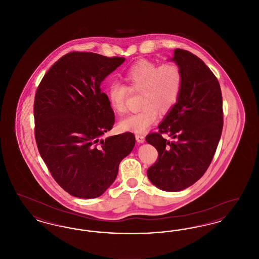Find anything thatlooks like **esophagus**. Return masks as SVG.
Returning a JSON list of instances; mask_svg holds the SVG:
<instances>
[{"label": "esophagus", "instance_id": "34e87169", "mask_svg": "<svg viewBox=\"0 0 259 259\" xmlns=\"http://www.w3.org/2000/svg\"><path fill=\"white\" fill-rule=\"evenodd\" d=\"M136 140L139 144H143L145 142V136L140 135V134H137L136 135Z\"/></svg>", "mask_w": 259, "mask_h": 259}]
</instances>
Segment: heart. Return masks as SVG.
Segmentation results:
<instances>
[{"instance_id":"b5f03b06","label":"heart","mask_w":259,"mask_h":259,"mask_svg":"<svg viewBox=\"0 0 259 259\" xmlns=\"http://www.w3.org/2000/svg\"><path fill=\"white\" fill-rule=\"evenodd\" d=\"M127 87L112 82L108 89L111 109L123 114L127 109L130 91L141 92L142 110L132 113L119 122L124 132L145 133L158 119V112L167 114L180 98L183 87V73L174 62L158 65L148 60L136 62L122 74Z\"/></svg>"}]
</instances>
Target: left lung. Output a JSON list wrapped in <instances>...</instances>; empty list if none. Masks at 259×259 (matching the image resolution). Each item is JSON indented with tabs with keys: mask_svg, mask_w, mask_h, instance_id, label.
<instances>
[{
	"mask_svg": "<svg viewBox=\"0 0 259 259\" xmlns=\"http://www.w3.org/2000/svg\"><path fill=\"white\" fill-rule=\"evenodd\" d=\"M171 60L183 73L181 95L159 131L146 141L158 151V159L148 168L149 181L161 190L176 192L195 184L209 168L221 140L223 111L219 80L204 62L180 49Z\"/></svg>",
	"mask_w": 259,
	"mask_h": 259,
	"instance_id": "obj_1",
	"label": "left lung"
}]
</instances>
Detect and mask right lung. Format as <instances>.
<instances>
[{
  "instance_id": "obj_1",
  "label": "right lung",
  "mask_w": 259,
  "mask_h": 259,
  "mask_svg": "<svg viewBox=\"0 0 259 259\" xmlns=\"http://www.w3.org/2000/svg\"><path fill=\"white\" fill-rule=\"evenodd\" d=\"M124 60L70 52L52 65L37 87L34 117L38 152L56 183L74 197L101 196L135 146L130 132L102 138L112 128L114 113L100 85Z\"/></svg>"
}]
</instances>
